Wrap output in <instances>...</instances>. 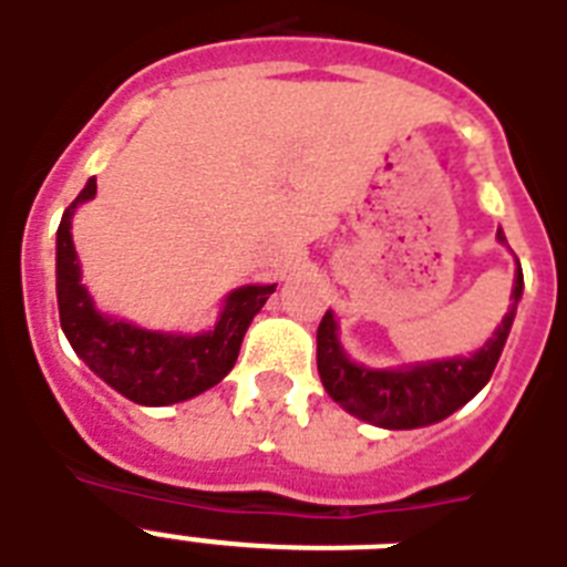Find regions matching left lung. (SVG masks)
I'll return each instance as SVG.
<instances>
[{
	"label": "left lung",
	"instance_id": "obj_1",
	"mask_svg": "<svg viewBox=\"0 0 567 567\" xmlns=\"http://www.w3.org/2000/svg\"><path fill=\"white\" fill-rule=\"evenodd\" d=\"M497 240L506 244L503 229H497ZM520 291H524V274L518 265L509 311L501 327L494 329V336L474 355L409 364L394 371H371V368L350 362V355L338 341L336 315L327 311L318 327L320 382L327 388V394L344 405L347 412L385 430H417V426L444 421L471 396L480 394L485 382L492 379L503 344L509 338Z\"/></svg>",
	"mask_w": 567,
	"mask_h": 567
}]
</instances>
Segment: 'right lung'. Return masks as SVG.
Returning <instances> with one entry per match:
<instances>
[{
  "label": "right lung",
  "instance_id": "add662e5",
  "mask_svg": "<svg viewBox=\"0 0 567 567\" xmlns=\"http://www.w3.org/2000/svg\"><path fill=\"white\" fill-rule=\"evenodd\" d=\"M96 196V179L66 205L55 244L58 315L66 341L87 368L114 391L141 405H173L203 394L235 368L244 332L252 323L276 285H244L226 297L214 329L199 336L150 332L126 320L109 318L93 306L82 285L73 247L75 208Z\"/></svg>",
  "mask_w": 567,
  "mask_h": 567
}]
</instances>
